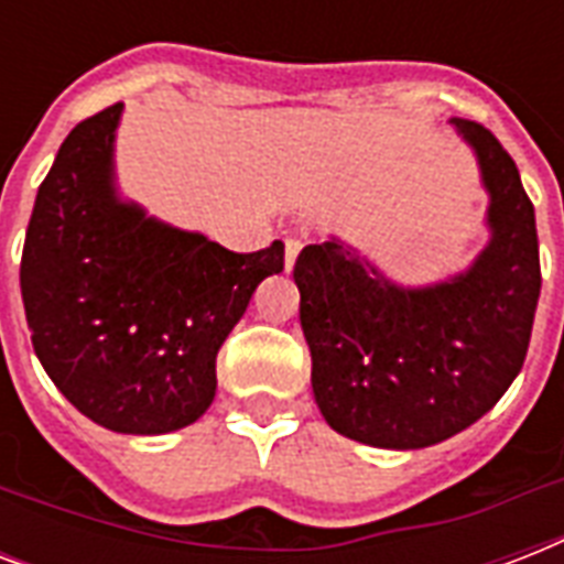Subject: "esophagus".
<instances>
[{"mask_svg":"<svg viewBox=\"0 0 564 564\" xmlns=\"http://www.w3.org/2000/svg\"><path fill=\"white\" fill-rule=\"evenodd\" d=\"M283 248H286V251H283V265H286V272H292L295 257H299V251H301V242L299 239H286V242H283Z\"/></svg>","mask_w":564,"mask_h":564,"instance_id":"obj_1","label":"esophagus"}]
</instances>
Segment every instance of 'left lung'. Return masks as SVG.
Returning <instances> with one entry per match:
<instances>
[{
    "label": "left lung",
    "mask_w": 564,
    "mask_h": 564,
    "mask_svg": "<svg viewBox=\"0 0 564 564\" xmlns=\"http://www.w3.org/2000/svg\"><path fill=\"white\" fill-rule=\"evenodd\" d=\"M489 193V242L465 272L401 286L339 237L295 260L313 394L336 433L415 451L471 427L524 366L542 292L535 210L516 161L477 122L451 119Z\"/></svg>",
    "instance_id": "left-lung-1"
}]
</instances>
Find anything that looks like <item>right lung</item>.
<instances>
[{
    "instance_id": "obj_1",
    "label": "right lung",
    "mask_w": 564,
    "mask_h": 564,
    "mask_svg": "<svg viewBox=\"0 0 564 564\" xmlns=\"http://www.w3.org/2000/svg\"><path fill=\"white\" fill-rule=\"evenodd\" d=\"M122 101L69 131L40 184L20 263L31 345L52 383L101 427L161 436L216 398V354L283 242L234 254L154 219L117 189Z\"/></svg>"
}]
</instances>
